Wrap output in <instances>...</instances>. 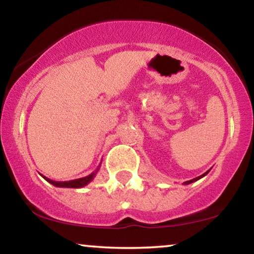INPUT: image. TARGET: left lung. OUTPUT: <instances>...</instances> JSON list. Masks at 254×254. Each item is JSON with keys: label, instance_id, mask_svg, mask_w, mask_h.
Segmentation results:
<instances>
[{"label": "left lung", "instance_id": "1", "mask_svg": "<svg viewBox=\"0 0 254 254\" xmlns=\"http://www.w3.org/2000/svg\"><path fill=\"white\" fill-rule=\"evenodd\" d=\"M209 172V171H207V172H204L203 175H201V176H199V177H196V178H194V179H190V180H189V182H185V183H183L184 185H189V184H192V183H194V182H196V180H199V179H201L202 178V177H204L207 175V173Z\"/></svg>", "mask_w": 254, "mask_h": 254}]
</instances>
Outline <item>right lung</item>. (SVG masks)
<instances>
[{
	"label": "right lung",
	"instance_id": "add662e5",
	"mask_svg": "<svg viewBox=\"0 0 254 254\" xmlns=\"http://www.w3.org/2000/svg\"><path fill=\"white\" fill-rule=\"evenodd\" d=\"M99 166H98V168H97L96 171H93L92 173H90L89 176L83 177V178L69 180V182H54V180L48 179L47 177H45L43 175H41V177H43L45 180H47L48 183L52 184V185H54V186H57V187H67V189H81V187H84V186L88 185L89 183L92 182L93 178H95L96 175H97V172H98Z\"/></svg>",
	"mask_w": 254,
	"mask_h": 254
}]
</instances>
